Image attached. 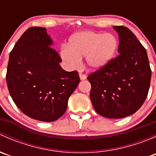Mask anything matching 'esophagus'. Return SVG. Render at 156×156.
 <instances>
[{"mask_svg": "<svg viewBox=\"0 0 156 156\" xmlns=\"http://www.w3.org/2000/svg\"><path fill=\"white\" fill-rule=\"evenodd\" d=\"M86 78H87V76H86L85 75L80 73V79H81V80H85Z\"/></svg>", "mask_w": 156, "mask_h": 156, "instance_id": "1", "label": "esophagus"}]
</instances>
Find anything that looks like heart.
<instances>
[{
    "label": "heart",
    "instance_id": "b5f03b06",
    "mask_svg": "<svg viewBox=\"0 0 156 156\" xmlns=\"http://www.w3.org/2000/svg\"><path fill=\"white\" fill-rule=\"evenodd\" d=\"M117 48L118 40L111 33L80 31L70 37L67 47H62L61 57L69 66L75 68L85 56L88 68L99 70L112 60Z\"/></svg>",
    "mask_w": 156,
    "mask_h": 156
}]
</instances>
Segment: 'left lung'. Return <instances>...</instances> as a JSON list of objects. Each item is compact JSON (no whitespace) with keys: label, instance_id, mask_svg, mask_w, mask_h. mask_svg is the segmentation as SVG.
<instances>
[{"label":"left lung","instance_id":"left-lung-1","mask_svg":"<svg viewBox=\"0 0 156 156\" xmlns=\"http://www.w3.org/2000/svg\"><path fill=\"white\" fill-rule=\"evenodd\" d=\"M119 34V55L101 69L88 75L94 109L108 119H122L142 106L151 81L146 49L125 26H114Z\"/></svg>","mask_w":156,"mask_h":156}]
</instances>
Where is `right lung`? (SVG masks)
<instances>
[{
    "instance_id": "add662e5",
    "label": "right lung",
    "mask_w": 156,
    "mask_h": 156,
    "mask_svg": "<svg viewBox=\"0 0 156 156\" xmlns=\"http://www.w3.org/2000/svg\"><path fill=\"white\" fill-rule=\"evenodd\" d=\"M52 44L46 28H29L11 50L6 75L18 108L31 119L46 122L66 112L80 81L77 71L66 72L59 66L62 59Z\"/></svg>"
}]
</instances>
